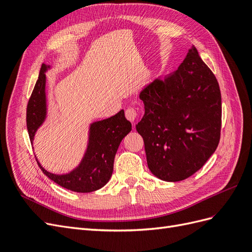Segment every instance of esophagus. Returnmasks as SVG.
I'll use <instances>...</instances> for the list:
<instances>
[{"instance_id": "obj_1", "label": "esophagus", "mask_w": 252, "mask_h": 252, "mask_svg": "<svg viewBox=\"0 0 252 252\" xmlns=\"http://www.w3.org/2000/svg\"><path fill=\"white\" fill-rule=\"evenodd\" d=\"M125 116L127 118V120H129L130 122H134L136 117H138V111H136V109L133 107H128L126 109Z\"/></svg>"}]
</instances>
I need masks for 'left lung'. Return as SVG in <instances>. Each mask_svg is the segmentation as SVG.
I'll return each instance as SVG.
<instances>
[{"label":"left lung","mask_w":252,"mask_h":252,"mask_svg":"<svg viewBox=\"0 0 252 252\" xmlns=\"http://www.w3.org/2000/svg\"><path fill=\"white\" fill-rule=\"evenodd\" d=\"M145 114L135 125L152 174L183 181L216 151L222 125V97L215 74L192 46L178 70L158 77L140 93Z\"/></svg>","instance_id":"8db88e82"}]
</instances>
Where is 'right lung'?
<instances>
[{
    "mask_svg": "<svg viewBox=\"0 0 252 252\" xmlns=\"http://www.w3.org/2000/svg\"><path fill=\"white\" fill-rule=\"evenodd\" d=\"M50 68V65H42L39 79L27 105L26 122L32 144L37 129L47 118L46 72ZM130 131L131 123L126 120L124 110H121L116 116L90 124L85 154L80 164L70 172L51 173L35 158L36 162L44 174L58 185L74 192H93L105 186L110 180L120 143Z\"/></svg>",
    "mask_w": 252,
    "mask_h": 252,
    "instance_id": "right-lung-1",
    "label": "right lung"
}]
</instances>
